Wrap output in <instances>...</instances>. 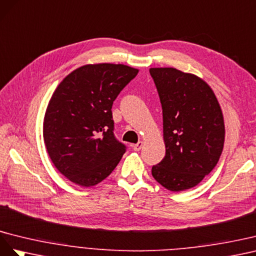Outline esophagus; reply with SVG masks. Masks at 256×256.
I'll use <instances>...</instances> for the list:
<instances>
[{"label":"esophagus","mask_w":256,"mask_h":256,"mask_svg":"<svg viewBox=\"0 0 256 256\" xmlns=\"http://www.w3.org/2000/svg\"><path fill=\"white\" fill-rule=\"evenodd\" d=\"M142 146H144V142H138L137 144H133L132 147H133V149H134L135 151H140V150L142 148Z\"/></svg>","instance_id":"esophagus-1"}]
</instances>
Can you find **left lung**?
<instances>
[{
    "mask_svg": "<svg viewBox=\"0 0 256 256\" xmlns=\"http://www.w3.org/2000/svg\"><path fill=\"white\" fill-rule=\"evenodd\" d=\"M149 72L162 104L166 148L152 176L170 191H184L198 184L218 162L225 137L223 114L202 78L174 68Z\"/></svg>",
    "mask_w": 256,
    "mask_h": 256,
    "instance_id": "1",
    "label": "left lung"
}]
</instances>
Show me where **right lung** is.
Segmentation results:
<instances>
[{"instance_id": "1", "label": "right lung", "mask_w": 256, "mask_h": 256, "mask_svg": "<svg viewBox=\"0 0 256 256\" xmlns=\"http://www.w3.org/2000/svg\"><path fill=\"white\" fill-rule=\"evenodd\" d=\"M137 74L123 64H86L56 86L44 118V142L56 170L72 184L96 186L120 162L126 147L114 135L112 107Z\"/></svg>"}]
</instances>
